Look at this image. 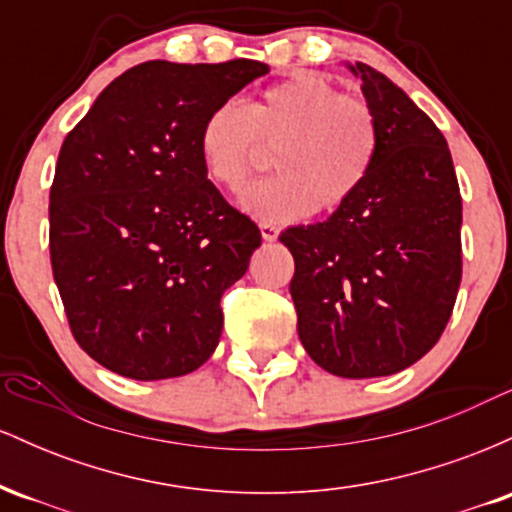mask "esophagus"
I'll list each match as a JSON object with an SVG mask.
<instances>
[{
	"mask_svg": "<svg viewBox=\"0 0 512 512\" xmlns=\"http://www.w3.org/2000/svg\"><path fill=\"white\" fill-rule=\"evenodd\" d=\"M260 233L267 243H274L279 238V226H274V223H260Z\"/></svg>",
	"mask_w": 512,
	"mask_h": 512,
	"instance_id": "esophagus-1",
	"label": "esophagus"
}]
</instances>
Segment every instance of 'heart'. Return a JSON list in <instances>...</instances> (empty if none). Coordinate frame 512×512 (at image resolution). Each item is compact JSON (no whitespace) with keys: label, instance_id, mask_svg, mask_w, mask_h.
<instances>
[{"label":"heart","instance_id":"obj_1","mask_svg":"<svg viewBox=\"0 0 512 512\" xmlns=\"http://www.w3.org/2000/svg\"><path fill=\"white\" fill-rule=\"evenodd\" d=\"M274 149L279 173L240 195V207L264 223L332 214L354 199L378 161L380 125L363 98L339 93L325 76L296 72L255 101H226L204 117L199 158L214 185L238 192Z\"/></svg>","mask_w":512,"mask_h":512}]
</instances>
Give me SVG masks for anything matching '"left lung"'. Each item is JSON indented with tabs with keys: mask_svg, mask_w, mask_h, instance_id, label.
Returning <instances> with one entry per match:
<instances>
[{
	"mask_svg": "<svg viewBox=\"0 0 512 512\" xmlns=\"http://www.w3.org/2000/svg\"><path fill=\"white\" fill-rule=\"evenodd\" d=\"M349 69L380 125L378 161L346 207L279 240L298 337L339 378H380L436 346L462 279V197L443 132L385 74Z\"/></svg>",
	"mask_w": 512,
	"mask_h": 512,
	"instance_id": "obj_1",
	"label": "left lung"
}]
</instances>
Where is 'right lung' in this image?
Here are the masks:
<instances>
[{
  "mask_svg": "<svg viewBox=\"0 0 512 512\" xmlns=\"http://www.w3.org/2000/svg\"><path fill=\"white\" fill-rule=\"evenodd\" d=\"M269 67L151 60L110 84L64 139L50 187V262L76 344L134 380L202 366L219 344L223 291L262 233L199 158L216 105Z\"/></svg>",
  "mask_w": 512,
  "mask_h": 512,
  "instance_id": "add662e5",
  "label": "right lung"
}]
</instances>
